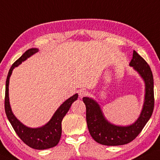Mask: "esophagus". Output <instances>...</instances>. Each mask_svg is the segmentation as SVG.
<instances>
[{
	"mask_svg": "<svg viewBox=\"0 0 160 160\" xmlns=\"http://www.w3.org/2000/svg\"><path fill=\"white\" fill-rule=\"evenodd\" d=\"M78 96H79L80 98H83L84 96H85L87 94H88V92H87L86 90L84 89H80L78 90Z\"/></svg>",
	"mask_w": 160,
	"mask_h": 160,
	"instance_id": "34e87169",
	"label": "esophagus"
}]
</instances>
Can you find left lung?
Masks as SVG:
<instances>
[{
  "instance_id": "obj_1",
  "label": "left lung",
  "mask_w": 160,
  "mask_h": 160,
  "mask_svg": "<svg viewBox=\"0 0 160 160\" xmlns=\"http://www.w3.org/2000/svg\"><path fill=\"white\" fill-rule=\"evenodd\" d=\"M143 78L145 84V95L140 116L134 123L128 126H118L110 123L104 117L99 104L91 98L84 97L86 106V119L89 132L96 142L104 145L116 146L131 142L146 125L154 108L153 78L152 71L142 57L133 50V58L130 62Z\"/></svg>"
}]
</instances>
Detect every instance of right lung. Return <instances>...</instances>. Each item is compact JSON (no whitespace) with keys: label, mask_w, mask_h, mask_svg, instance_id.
Instances as JSON below:
<instances>
[{"label":"right lung","mask_w":160,"mask_h":160,"mask_svg":"<svg viewBox=\"0 0 160 160\" xmlns=\"http://www.w3.org/2000/svg\"><path fill=\"white\" fill-rule=\"evenodd\" d=\"M38 52L37 48H32L27 50L14 64L12 65L10 70L8 72V76L6 82L5 91V112L9 122L15 130V133L20 137V139L26 145L32 148L37 150H44L55 147L58 145L62 136V122L63 118L68 113L70 108L71 104L78 98V94L71 96L67 99L58 110L53 114L52 117L46 125L41 128H31L25 126L15 117L12 111L9 101V84L13 69L21 64L23 62L27 60L29 57Z\"/></svg>","instance_id":"obj_1"}]
</instances>
